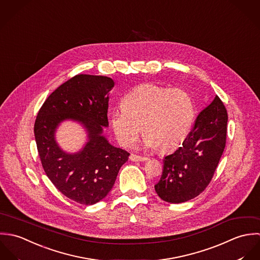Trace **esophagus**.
<instances>
[{"mask_svg": "<svg viewBox=\"0 0 260 260\" xmlns=\"http://www.w3.org/2000/svg\"><path fill=\"white\" fill-rule=\"evenodd\" d=\"M129 159L133 160V161H144V160H147L148 157L147 156H138L136 154H132L129 156Z\"/></svg>", "mask_w": 260, "mask_h": 260, "instance_id": "esophagus-1", "label": "esophagus"}]
</instances>
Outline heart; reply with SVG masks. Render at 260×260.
Here are the masks:
<instances>
[{
  "mask_svg": "<svg viewBox=\"0 0 260 260\" xmlns=\"http://www.w3.org/2000/svg\"><path fill=\"white\" fill-rule=\"evenodd\" d=\"M121 107L110 113V125L125 148L135 145L143 126L148 147L171 151L186 139L194 119L193 103L185 90L151 83L124 94Z\"/></svg>",
  "mask_w": 260,
  "mask_h": 260,
  "instance_id": "obj_1",
  "label": "heart"
}]
</instances>
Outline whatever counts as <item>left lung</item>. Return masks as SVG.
<instances>
[{"instance_id":"obj_1","label":"left lung","mask_w":260,"mask_h":260,"mask_svg":"<svg viewBox=\"0 0 260 260\" xmlns=\"http://www.w3.org/2000/svg\"><path fill=\"white\" fill-rule=\"evenodd\" d=\"M227 110L216 96L197 116L182 146L162 159L164 170L155 190L169 203H183L210 184L226 146Z\"/></svg>"}]
</instances>
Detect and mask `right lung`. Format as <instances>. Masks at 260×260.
<instances>
[{"label":"right lung","mask_w":260,"mask_h":260,"mask_svg":"<svg viewBox=\"0 0 260 260\" xmlns=\"http://www.w3.org/2000/svg\"><path fill=\"white\" fill-rule=\"evenodd\" d=\"M113 85L106 76L77 74L47 98L35 120L37 150L47 177L60 193L79 204L103 200L129 156L102 136L103 126L108 125L107 93ZM66 118L80 121L89 132V143L74 155L62 152L53 140L55 126Z\"/></svg>","instance_id":"right-lung-1"}]
</instances>
